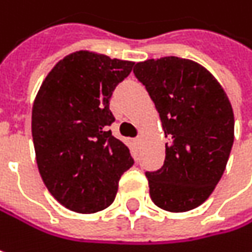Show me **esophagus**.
Returning a JSON list of instances; mask_svg holds the SVG:
<instances>
[{"mask_svg":"<svg viewBox=\"0 0 252 252\" xmlns=\"http://www.w3.org/2000/svg\"><path fill=\"white\" fill-rule=\"evenodd\" d=\"M140 140H142V139H140V136H137V137H136V139H135L136 145H139V143H140Z\"/></svg>","mask_w":252,"mask_h":252,"instance_id":"esophagus-1","label":"esophagus"}]
</instances>
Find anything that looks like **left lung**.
<instances>
[{
  "instance_id": "left-lung-1",
  "label": "left lung",
  "mask_w": 252,
  "mask_h": 252,
  "mask_svg": "<svg viewBox=\"0 0 252 252\" xmlns=\"http://www.w3.org/2000/svg\"><path fill=\"white\" fill-rule=\"evenodd\" d=\"M133 71L169 139L163 166L146 172L151 198L169 212L199 207L220 182L234 143V112L224 87L204 65L173 56L139 62Z\"/></svg>"
}]
</instances>
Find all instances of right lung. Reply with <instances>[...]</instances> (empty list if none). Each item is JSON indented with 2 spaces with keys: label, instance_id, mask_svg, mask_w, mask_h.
Segmentation results:
<instances>
[{
  "label": "right lung",
  "instance_id": "right-lung-1",
  "mask_svg": "<svg viewBox=\"0 0 252 252\" xmlns=\"http://www.w3.org/2000/svg\"><path fill=\"white\" fill-rule=\"evenodd\" d=\"M133 62L80 50L62 59L40 86L32 104L35 160L48 192L79 214L115 201L119 179L133 165L129 148L107 130L109 101Z\"/></svg>",
  "mask_w": 252,
  "mask_h": 252
}]
</instances>
